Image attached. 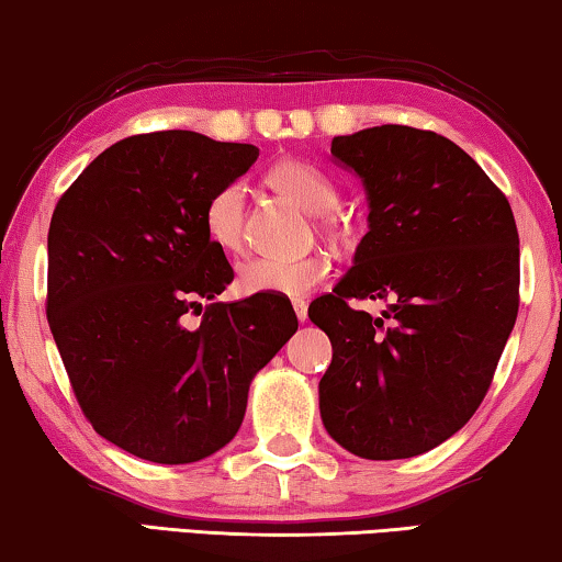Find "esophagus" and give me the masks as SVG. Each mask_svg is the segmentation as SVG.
Masks as SVG:
<instances>
[{
    "label": "esophagus",
    "instance_id": "esophagus-1",
    "mask_svg": "<svg viewBox=\"0 0 562 562\" xmlns=\"http://www.w3.org/2000/svg\"><path fill=\"white\" fill-rule=\"evenodd\" d=\"M292 307H295V315H297L300 323H305V319H307V305H305V300H295V302H292Z\"/></svg>",
    "mask_w": 562,
    "mask_h": 562
}]
</instances>
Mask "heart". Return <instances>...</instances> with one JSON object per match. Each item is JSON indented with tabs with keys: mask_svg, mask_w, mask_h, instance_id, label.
<instances>
[{
	"mask_svg": "<svg viewBox=\"0 0 562 562\" xmlns=\"http://www.w3.org/2000/svg\"><path fill=\"white\" fill-rule=\"evenodd\" d=\"M267 184L274 192L284 194L300 210L317 215L325 229H337L335 210L340 204V190L335 180L323 169L302 162V159H284L267 172ZM204 233L225 252H243L245 249V187L229 182L212 194L204 207ZM333 265L325 255H310L302 260H278V257H257L239 267L237 282L247 295H280L302 297L315 290L319 282L329 278Z\"/></svg>",
	"mask_w": 562,
	"mask_h": 562,
	"instance_id": "1",
	"label": "heart"
}]
</instances>
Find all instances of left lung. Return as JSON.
<instances>
[{
  "mask_svg": "<svg viewBox=\"0 0 562 562\" xmlns=\"http://www.w3.org/2000/svg\"><path fill=\"white\" fill-rule=\"evenodd\" d=\"M362 177L370 233L307 315L333 342L319 415L345 450L415 458L487 395L520 305L518 227L473 157L430 130L382 124L333 139ZM350 299H387L382 318Z\"/></svg>",
  "mask_w": 562,
  "mask_h": 562,
  "instance_id": "8db88e82",
  "label": "left lung"
}]
</instances>
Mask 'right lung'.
<instances>
[{"label": "right lung", "instance_id": "1", "mask_svg": "<svg viewBox=\"0 0 562 562\" xmlns=\"http://www.w3.org/2000/svg\"><path fill=\"white\" fill-rule=\"evenodd\" d=\"M260 149L165 130L114 142L49 222L47 319L97 432L142 460L184 465L243 425L249 382L295 335L280 295L210 302L235 280L204 233L220 187Z\"/></svg>", "mask_w": 562, "mask_h": 562}]
</instances>
